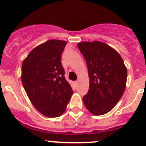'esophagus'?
Wrapping results in <instances>:
<instances>
[{
    "instance_id": "1",
    "label": "esophagus",
    "mask_w": 146,
    "mask_h": 146,
    "mask_svg": "<svg viewBox=\"0 0 146 146\" xmlns=\"http://www.w3.org/2000/svg\"><path fill=\"white\" fill-rule=\"evenodd\" d=\"M75 84H76V85H78V81H75Z\"/></svg>"
}]
</instances>
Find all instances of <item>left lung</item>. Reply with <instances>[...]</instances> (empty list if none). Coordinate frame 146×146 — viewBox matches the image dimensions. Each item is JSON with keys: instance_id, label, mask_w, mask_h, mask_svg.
<instances>
[{"instance_id": "8db88e82", "label": "left lung", "mask_w": 146, "mask_h": 146, "mask_svg": "<svg viewBox=\"0 0 146 146\" xmlns=\"http://www.w3.org/2000/svg\"><path fill=\"white\" fill-rule=\"evenodd\" d=\"M78 47L88 67L89 89L83 97L87 110L94 115L111 111L122 96L127 71L120 54L99 41L82 42Z\"/></svg>"}]
</instances>
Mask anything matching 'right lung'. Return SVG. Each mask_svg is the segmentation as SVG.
<instances>
[{
  "mask_svg": "<svg viewBox=\"0 0 146 146\" xmlns=\"http://www.w3.org/2000/svg\"><path fill=\"white\" fill-rule=\"evenodd\" d=\"M66 44L50 39L34 48L23 61V86L34 107L47 117L62 115L73 93L60 60Z\"/></svg>",
  "mask_w": 146,
  "mask_h": 146,
  "instance_id": "1",
  "label": "right lung"
}]
</instances>
